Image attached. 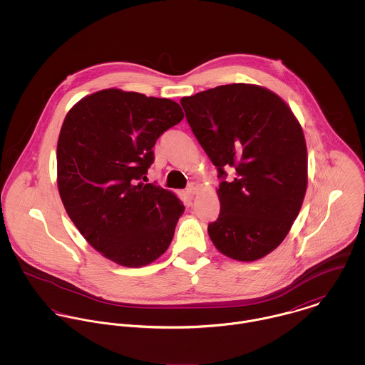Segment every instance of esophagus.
<instances>
[{"instance_id": "34e87169", "label": "esophagus", "mask_w": 365, "mask_h": 365, "mask_svg": "<svg viewBox=\"0 0 365 365\" xmlns=\"http://www.w3.org/2000/svg\"><path fill=\"white\" fill-rule=\"evenodd\" d=\"M198 190H200V184L191 182V184L187 187V194H188L190 197H194V195L198 192Z\"/></svg>"}]
</instances>
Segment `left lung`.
<instances>
[{"mask_svg":"<svg viewBox=\"0 0 365 365\" xmlns=\"http://www.w3.org/2000/svg\"><path fill=\"white\" fill-rule=\"evenodd\" d=\"M187 120L222 178L209 223L229 259L260 260L291 230L308 187L304 130L288 104L256 84H227L181 98ZM234 177L225 182V169Z\"/></svg>","mask_w":365,"mask_h":365,"instance_id":"left-lung-1","label":"left lung"}]
</instances>
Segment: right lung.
<instances>
[{
	"instance_id": "right-lung-1",
	"label": "right lung",
	"mask_w": 365,
	"mask_h": 365,
	"mask_svg": "<svg viewBox=\"0 0 365 365\" xmlns=\"http://www.w3.org/2000/svg\"><path fill=\"white\" fill-rule=\"evenodd\" d=\"M184 118L168 98L108 88L66 115L57 140V188L84 239L108 260L139 268L170 246L184 212L180 198L140 178L153 146Z\"/></svg>"
}]
</instances>
